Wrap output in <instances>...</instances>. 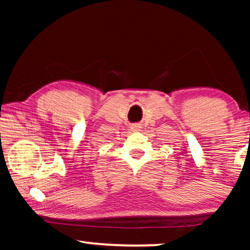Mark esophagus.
<instances>
[{
  "label": "esophagus",
  "instance_id": "esophagus-1",
  "mask_svg": "<svg viewBox=\"0 0 250 250\" xmlns=\"http://www.w3.org/2000/svg\"><path fill=\"white\" fill-rule=\"evenodd\" d=\"M140 128H141V126H140V124H132L131 125L132 131H140Z\"/></svg>",
  "mask_w": 250,
  "mask_h": 250
}]
</instances>
